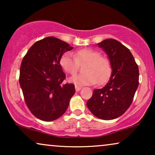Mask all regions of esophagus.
Returning a JSON list of instances; mask_svg holds the SVG:
<instances>
[{"label":"esophagus","instance_id":"1","mask_svg":"<svg viewBox=\"0 0 155 155\" xmlns=\"http://www.w3.org/2000/svg\"><path fill=\"white\" fill-rule=\"evenodd\" d=\"M75 87L76 92H78V91H80V90H81V88H82L81 86H78V85H75Z\"/></svg>","mask_w":155,"mask_h":155}]
</instances>
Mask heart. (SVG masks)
Segmentation results:
<instances>
[{
    "instance_id": "1",
    "label": "heart",
    "mask_w": 155,
    "mask_h": 155,
    "mask_svg": "<svg viewBox=\"0 0 155 155\" xmlns=\"http://www.w3.org/2000/svg\"><path fill=\"white\" fill-rule=\"evenodd\" d=\"M85 63L84 73L71 78L70 80L77 84H99L105 83L111 73V64L109 58L101 56V53L92 48H82L74 53V56L69 53L63 54L59 59L61 68L70 75H75L79 65Z\"/></svg>"
}]
</instances>
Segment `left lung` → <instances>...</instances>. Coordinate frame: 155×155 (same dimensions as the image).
I'll list each match as a JSON object with an SVG mask.
<instances>
[{
  "label": "left lung",
  "mask_w": 155,
  "mask_h": 155,
  "mask_svg": "<svg viewBox=\"0 0 155 155\" xmlns=\"http://www.w3.org/2000/svg\"><path fill=\"white\" fill-rule=\"evenodd\" d=\"M108 55L112 73L101 89L93 91L87 107L96 116L111 120L123 115L130 107L139 84V69L130 50L114 39L97 44Z\"/></svg>",
  "instance_id": "1"
}]
</instances>
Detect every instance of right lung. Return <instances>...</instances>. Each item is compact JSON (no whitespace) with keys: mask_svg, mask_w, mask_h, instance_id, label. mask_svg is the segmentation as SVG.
<instances>
[{"mask_svg":"<svg viewBox=\"0 0 155 155\" xmlns=\"http://www.w3.org/2000/svg\"><path fill=\"white\" fill-rule=\"evenodd\" d=\"M73 47L54 37L35 42L20 65L19 82L26 104L35 117L51 121L61 117L75 92L73 84H64L65 74L59 59Z\"/></svg>","mask_w":155,"mask_h":155,"instance_id":"obj_1","label":"right lung"}]
</instances>
